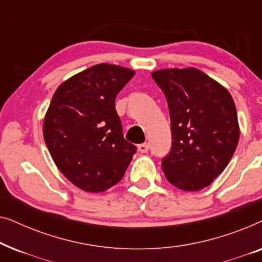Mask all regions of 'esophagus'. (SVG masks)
<instances>
[{
	"instance_id": "1",
	"label": "esophagus",
	"mask_w": 262,
	"mask_h": 262,
	"mask_svg": "<svg viewBox=\"0 0 262 262\" xmlns=\"http://www.w3.org/2000/svg\"><path fill=\"white\" fill-rule=\"evenodd\" d=\"M138 150L141 152H148L149 144H148V143H143V144H139L138 145Z\"/></svg>"
}]
</instances>
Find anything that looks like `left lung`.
<instances>
[{"label":"left lung","mask_w":262,"mask_h":262,"mask_svg":"<svg viewBox=\"0 0 262 262\" xmlns=\"http://www.w3.org/2000/svg\"><path fill=\"white\" fill-rule=\"evenodd\" d=\"M170 114L171 148L163 173L175 187L199 191L225 169L239 138L230 93L195 68L154 71Z\"/></svg>","instance_id":"8db88e82"}]
</instances>
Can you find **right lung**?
Returning <instances> with one entry per match:
<instances>
[{"mask_svg":"<svg viewBox=\"0 0 262 262\" xmlns=\"http://www.w3.org/2000/svg\"><path fill=\"white\" fill-rule=\"evenodd\" d=\"M127 68L101 63L57 88L44 120L56 166L85 192H103L123 179L136 145L124 139L117 94L134 77Z\"/></svg>","mask_w":262,"mask_h":262,"instance_id":"add662e5","label":"right lung"}]
</instances>
